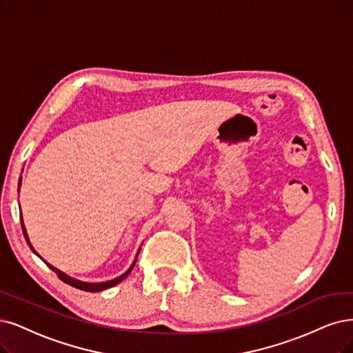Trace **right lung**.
Returning a JSON list of instances; mask_svg holds the SVG:
<instances>
[{"instance_id":"obj_1","label":"right lung","mask_w":353,"mask_h":353,"mask_svg":"<svg viewBox=\"0 0 353 353\" xmlns=\"http://www.w3.org/2000/svg\"><path fill=\"white\" fill-rule=\"evenodd\" d=\"M20 183L21 181H19V186H20ZM20 189V188H19ZM21 230H23V234H24V239H26V241H28V244H29V247L32 249V252L33 253H36L34 252V249L32 247V244H30V241H29V237H28V232H26V228H24V225H23V219H21ZM37 254V253H36ZM137 262V260H135ZM135 262H134V265H135ZM48 265V268H50L52 270H54L57 275H58V278L62 281V282H65V283H68V285H71V286H74V288H77V290H81V291H87V292H99V291H103V290H108V288H112V286H114V285H117L119 282H122L129 273H130V270H132V268H134V265L129 268V270L126 272V273H123L122 276H119V278H116V279H113V281H108V282H101V283H87V282H81V281H77V279H74V278H70V276H67L65 275V273H62L61 270H58V269H55L54 266L52 265H49V263H46Z\"/></svg>"}]
</instances>
